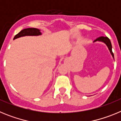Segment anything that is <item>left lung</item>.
Here are the masks:
<instances>
[{
  "label": "left lung",
  "mask_w": 121,
  "mask_h": 121,
  "mask_svg": "<svg viewBox=\"0 0 121 121\" xmlns=\"http://www.w3.org/2000/svg\"><path fill=\"white\" fill-rule=\"evenodd\" d=\"M98 41L103 42H104V43L107 45L109 50H110V51L111 54H112V55L113 56V57H114V54H113V52H112V43H111V42L110 40V39H109L107 37H103V36H102V37H99V38H98V39H96V40H95V42L98 41Z\"/></svg>",
  "instance_id": "8db88e82"
}]
</instances>
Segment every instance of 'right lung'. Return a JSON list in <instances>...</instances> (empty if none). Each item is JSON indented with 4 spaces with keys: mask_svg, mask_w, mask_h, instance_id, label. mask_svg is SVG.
<instances>
[{
    "mask_svg": "<svg viewBox=\"0 0 121 121\" xmlns=\"http://www.w3.org/2000/svg\"><path fill=\"white\" fill-rule=\"evenodd\" d=\"M41 35L40 30L39 29L35 28H29L23 29L19 32L17 35H16L14 37V39H17L18 37H22L25 36H38Z\"/></svg>",
    "mask_w": 121,
    "mask_h": 121,
    "instance_id": "1",
    "label": "right lung"
}]
</instances>
